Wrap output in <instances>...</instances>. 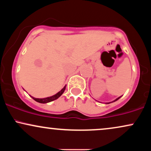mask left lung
I'll list each match as a JSON object with an SVG mask.
<instances>
[{
    "instance_id": "left-lung-1",
    "label": "left lung",
    "mask_w": 151,
    "mask_h": 151,
    "mask_svg": "<svg viewBox=\"0 0 151 151\" xmlns=\"http://www.w3.org/2000/svg\"><path fill=\"white\" fill-rule=\"evenodd\" d=\"M121 97V96H119V98H117V99H116L115 100H114V101H111V102H114V101H117L118 99H120ZM111 102H109V103H106V104H110V103H111Z\"/></svg>"
}]
</instances>
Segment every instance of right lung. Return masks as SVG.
<instances>
[{
    "mask_svg": "<svg viewBox=\"0 0 151 151\" xmlns=\"http://www.w3.org/2000/svg\"><path fill=\"white\" fill-rule=\"evenodd\" d=\"M65 88H66V86H64V88L62 89L61 91H59L58 93H57L56 94L53 95V96H50V97H47V98H43V99H37V98H35V97H32V96H31L35 101L39 102V103H41V104H46V103H48V102H50V101H52L54 100H56L58 99L60 97V96L62 94V93H64V91H65Z\"/></svg>",
    "mask_w": 151,
    "mask_h": 151,
    "instance_id": "add662e5",
    "label": "right lung"
}]
</instances>
